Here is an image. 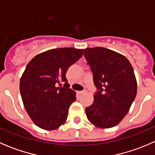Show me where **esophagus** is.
Segmentation results:
<instances>
[{
  "label": "esophagus",
  "instance_id": "esophagus-1",
  "mask_svg": "<svg viewBox=\"0 0 155 155\" xmlns=\"http://www.w3.org/2000/svg\"><path fill=\"white\" fill-rule=\"evenodd\" d=\"M85 92H86V91H79V94H84V93H85Z\"/></svg>",
  "mask_w": 155,
  "mask_h": 155
}]
</instances>
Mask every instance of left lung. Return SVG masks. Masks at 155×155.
I'll list each match as a JSON object with an SVG mask.
<instances>
[{"mask_svg":"<svg viewBox=\"0 0 155 155\" xmlns=\"http://www.w3.org/2000/svg\"><path fill=\"white\" fill-rule=\"evenodd\" d=\"M84 56L97 89L93 104L85 108L87 119L97 127L116 126L129 112L137 96L132 65L123 54L103 47L85 48Z\"/></svg>","mask_w":155,"mask_h":155,"instance_id":"obj_1","label":"left lung"}]
</instances>
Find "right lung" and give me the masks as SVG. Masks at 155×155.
Segmentation results:
<instances>
[{
  "mask_svg": "<svg viewBox=\"0 0 155 155\" xmlns=\"http://www.w3.org/2000/svg\"><path fill=\"white\" fill-rule=\"evenodd\" d=\"M82 54L83 49L53 48L28 64L20 79V93L30 118L39 127L51 130L66 121L70 106L76 100V92L69 88L66 73ZM61 81L65 82L64 88L57 87Z\"/></svg>",
  "mask_w": 155,
  "mask_h": 155,
  "instance_id": "right-lung-1",
  "label": "right lung"
}]
</instances>
